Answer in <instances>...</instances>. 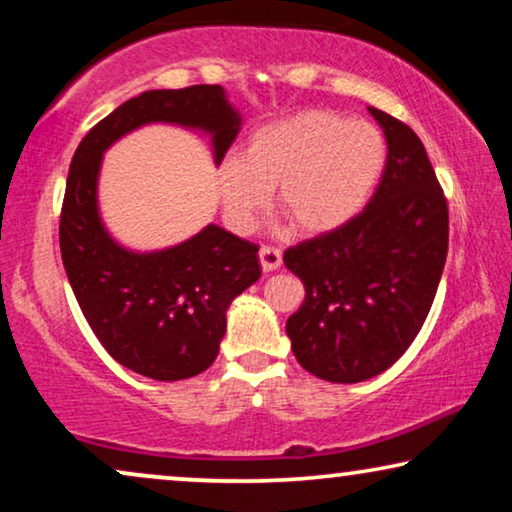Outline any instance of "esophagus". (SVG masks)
I'll return each mask as SVG.
<instances>
[{
  "label": "esophagus",
  "instance_id": "obj_1",
  "mask_svg": "<svg viewBox=\"0 0 512 512\" xmlns=\"http://www.w3.org/2000/svg\"><path fill=\"white\" fill-rule=\"evenodd\" d=\"M258 258H261L263 272H272L282 265V251H279L277 247H261V251H258Z\"/></svg>",
  "mask_w": 512,
  "mask_h": 512
}]
</instances>
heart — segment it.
<instances>
[{"label": "heart", "mask_w": 512, "mask_h": 512, "mask_svg": "<svg viewBox=\"0 0 512 512\" xmlns=\"http://www.w3.org/2000/svg\"><path fill=\"white\" fill-rule=\"evenodd\" d=\"M387 165V142L373 123L303 109L251 132L244 153L216 165L223 219L249 233L275 205L300 235H324L366 207Z\"/></svg>", "instance_id": "1"}]
</instances>
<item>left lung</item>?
Here are the masks:
<instances>
[{
  "instance_id": "8db88e82",
  "label": "left lung",
  "mask_w": 512,
  "mask_h": 512,
  "mask_svg": "<svg viewBox=\"0 0 512 512\" xmlns=\"http://www.w3.org/2000/svg\"><path fill=\"white\" fill-rule=\"evenodd\" d=\"M387 139V165L366 209L345 226L284 251L305 284L286 321L300 366L354 384L380 375L417 338L447 258V202L415 132L368 107Z\"/></svg>"
}]
</instances>
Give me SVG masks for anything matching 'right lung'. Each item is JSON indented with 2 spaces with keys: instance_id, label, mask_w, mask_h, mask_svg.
<instances>
[{
  "instance_id": "add662e5",
  "label": "right lung",
  "mask_w": 512,
  "mask_h": 512,
  "mask_svg": "<svg viewBox=\"0 0 512 512\" xmlns=\"http://www.w3.org/2000/svg\"><path fill=\"white\" fill-rule=\"evenodd\" d=\"M165 123L202 132L219 165L242 128L221 86L146 90L83 137L69 165L60 251L81 312L102 347L132 373L186 380L212 366L233 300L261 277L258 247L216 223L165 249L116 240L100 212L102 158L118 139Z\"/></svg>"
}]
</instances>
